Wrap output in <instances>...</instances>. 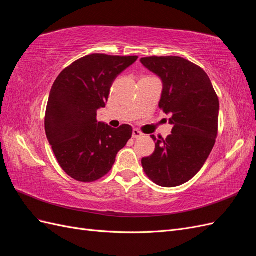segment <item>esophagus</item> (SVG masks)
<instances>
[{
    "mask_svg": "<svg viewBox=\"0 0 256 256\" xmlns=\"http://www.w3.org/2000/svg\"><path fill=\"white\" fill-rule=\"evenodd\" d=\"M141 136H143V134L141 132V131L138 130V129H134V131H132V138H141Z\"/></svg>",
    "mask_w": 256,
    "mask_h": 256,
    "instance_id": "obj_1",
    "label": "esophagus"
}]
</instances>
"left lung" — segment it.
I'll list each match as a JSON object with an SVG mask.
<instances>
[{"label":"left lung","mask_w":256,"mask_h":256,"mask_svg":"<svg viewBox=\"0 0 256 256\" xmlns=\"http://www.w3.org/2000/svg\"><path fill=\"white\" fill-rule=\"evenodd\" d=\"M141 63L159 76L164 90L160 110L172 114L166 138L152 136L156 148L142 159L145 174L161 187L172 188L194 177L210 154L218 136L219 98L200 66L180 56H148Z\"/></svg>","instance_id":"obj_1"}]
</instances>
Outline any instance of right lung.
<instances>
[{"mask_svg": "<svg viewBox=\"0 0 256 256\" xmlns=\"http://www.w3.org/2000/svg\"><path fill=\"white\" fill-rule=\"evenodd\" d=\"M138 56L90 54L76 60L54 81L44 116V129L64 172L92 182L111 171L118 152L132 136V127L118 129L97 122L114 80Z\"/></svg>", "mask_w": 256, "mask_h": 256, "instance_id": "1", "label": "right lung"}]
</instances>
